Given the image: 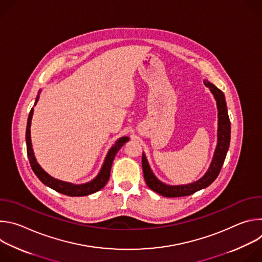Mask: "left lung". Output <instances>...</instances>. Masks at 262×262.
Listing matches in <instances>:
<instances>
[{"instance_id": "left-lung-1", "label": "left lung", "mask_w": 262, "mask_h": 262, "mask_svg": "<svg viewBox=\"0 0 262 262\" xmlns=\"http://www.w3.org/2000/svg\"><path fill=\"white\" fill-rule=\"evenodd\" d=\"M204 85L210 90L212 93L217 107V141L216 146L213 152V157L209 168L205 172V174L195 182L186 183V184H178V185H170L163 181H161L152 172L150 166L148 164L147 158L145 154L142 157V167L144 178L148 188L154 192L164 196V197H184L190 196L202 189L207 188L210 185L215 178L217 177L224 161L226 159V155L230 145V134H231V125L228 116L227 104L225 100V95L216 88L212 83L207 80L203 81Z\"/></svg>"}]
</instances>
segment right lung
Listing matches in <instances>:
<instances>
[{
    "instance_id": "1",
    "label": "right lung",
    "mask_w": 262,
    "mask_h": 262,
    "mask_svg": "<svg viewBox=\"0 0 262 262\" xmlns=\"http://www.w3.org/2000/svg\"><path fill=\"white\" fill-rule=\"evenodd\" d=\"M41 90H39L38 94H37V97L35 99V103L34 105H36L37 101L39 99V94H40ZM33 113H34V107L31 108L30 114L28 117V122H27V129H26V143H27V152H28V158L30 161V165L32 167L33 172L36 174V176L39 178V180L48 185L49 188L55 190L56 192H59L61 194L67 195V196H71V197H81V196H87V195H91L93 193L98 192L99 190H101L103 186L106 184L108 178H110V173H111V168H112V164H113V161L115 159V156L117 155V152L119 151V149L126 143L129 141L128 137H121L119 138L116 143L110 148V150L107 151L104 162L101 166V169L99 171V173L97 174V176L92 179L89 182L86 183H81V184H74L71 182H66V181H62L59 179L54 178L53 176H51L49 173H47L41 166L37 163V160L34 156V151H33V147H32V142H31V121H32V117H33Z\"/></svg>"
}]
</instances>
